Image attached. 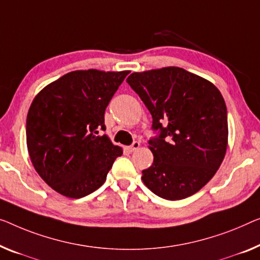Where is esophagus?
I'll list each match as a JSON object with an SVG mask.
<instances>
[{
  "instance_id": "1",
  "label": "esophagus",
  "mask_w": 260,
  "mask_h": 260,
  "mask_svg": "<svg viewBox=\"0 0 260 260\" xmlns=\"http://www.w3.org/2000/svg\"><path fill=\"white\" fill-rule=\"evenodd\" d=\"M139 147H140V142L134 141L129 147H127V149H128V152H135L139 149Z\"/></svg>"
}]
</instances>
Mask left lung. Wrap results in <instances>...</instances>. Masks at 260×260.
Masks as SVG:
<instances>
[{
  "instance_id": "left-lung-1",
  "label": "left lung",
  "mask_w": 260,
  "mask_h": 260,
  "mask_svg": "<svg viewBox=\"0 0 260 260\" xmlns=\"http://www.w3.org/2000/svg\"><path fill=\"white\" fill-rule=\"evenodd\" d=\"M153 118V165L142 181L165 200L201 190L222 165L228 148L226 106L218 88L177 67L134 72L127 78Z\"/></svg>"
}]
</instances>
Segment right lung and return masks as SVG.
<instances>
[{"label":"right lung","mask_w":260,"mask_h":260,"mask_svg":"<svg viewBox=\"0 0 260 260\" xmlns=\"http://www.w3.org/2000/svg\"><path fill=\"white\" fill-rule=\"evenodd\" d=\"M129 71L78 70L46 85L31 103L26 146L46 184L70 199L102 187L121 147L105 131V110Z\"/></svg>","instance_id":"obj_1"}]
</instances>
